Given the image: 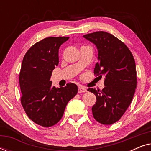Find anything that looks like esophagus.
<instances>
[{"label": "esophagus", "instance_id": "34e87169", "mask_svg": "<svg viewBox=\"0 0 151 151\" xmlns=\"http://www.w3.org/2000/svg\"><path fill=\"white\" fill-rule=\"evenodd\" d=\"M86 91H87V90H86L83 86L80 85L79 86H78V92L79 93H84V92H86Z\"/></svg>", "mask_w": 151, "mask_h": 151}]
</instances>
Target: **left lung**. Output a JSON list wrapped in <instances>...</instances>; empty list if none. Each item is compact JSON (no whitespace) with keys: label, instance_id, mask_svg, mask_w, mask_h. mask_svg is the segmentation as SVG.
<instances>
[{"label":"left lung","instance_id":"8db88e82","mask_svg":"<svg viewBox=\"0 0 151 151\" xmlns=\"http://www.w3.org/2000/svg\"><path fill=\"white\" fill-rule=\"evenodd\" d=\"M83 36L98 49L94 74L105 76L102 91L88 88L96 96L93 115L102 124H113L121 118L133 100L137 87L135 60L127 45L109 33L100 31Z\"/></svg>","mask_w":151,"mask_h":151}]
</instances>
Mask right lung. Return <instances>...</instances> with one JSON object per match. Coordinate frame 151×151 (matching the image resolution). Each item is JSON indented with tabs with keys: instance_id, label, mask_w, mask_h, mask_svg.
<instances>
[{
	"instance_id": "obj_1",
	"label": "right lung",
	"mask_w": 151,
	"mask_h": 151,
	"mask_svg": "<svg viewBox=\"0 0 151 151\" xmlns=\"http://www.w3.org/2000/svg\"><path fill=\"white\" fill-rule=\"evenodd\" d=\"M69 37H48L34 44L24 55L19 74L22 106L29 118L43 127L60 120L67 103L78 93V86H52L50 78L59 63L58 52Z\"/></svg>"
}]
</instances>
